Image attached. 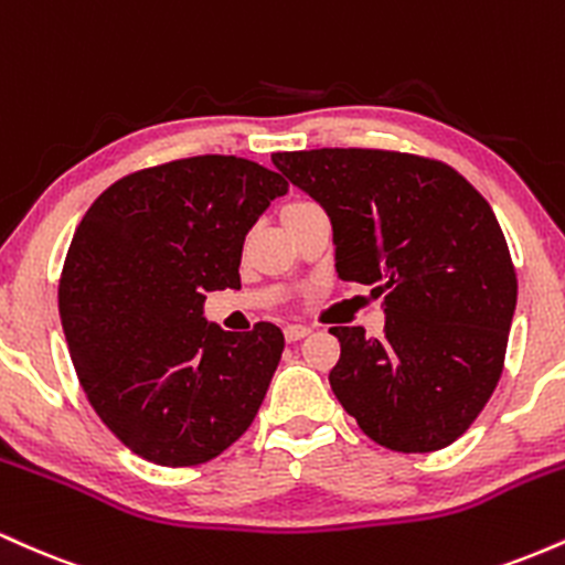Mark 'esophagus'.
I'll return each instance as SVG.
<instances>
[{"mask_svg":"<svg viewBox=\"0 0 565 565\" xmlns=\"http://www.w3.org/2000/svg\"><path fill=\"white\" fill-rule=\"evenodd\" d=\"M310 329L302 327V323H289L287 329H284V337H287V342H297L302 340V337H308Z\"/></svg>","mask_w":565,"mask_h":565,"instance_id":"1","label":"esophagus"}]
</instances>
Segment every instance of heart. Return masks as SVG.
Masks as SVG:
<instances>
[{"label":"heart","instance_id":"heart-1","mask_svg":"<svg viewBox=\"0 0 565 565\" xmlns=\"http://www.w3.org/2000/svg\"><path fill=\"white\" fill-rule=\"evenodd\" d=\"M308 204H310V201H295V204H289L287 210H297V206H308Z\"/></svg>","mask_w":565,"mask_h":565}]
</instances>
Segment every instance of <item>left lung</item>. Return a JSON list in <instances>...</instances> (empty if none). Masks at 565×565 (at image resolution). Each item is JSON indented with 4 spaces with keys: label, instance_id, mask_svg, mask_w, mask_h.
Returning <instances> with one entry per match:
<instances>
[{
    "label": "left lung",
    "instance_id": "obj_1",
    "mask_svg": "<svg viewBox=\"0 0 565 565\" xmlns=\"http://www.w3.org/2000/svg\"><path fill=\"white\" fill-rule=\"evenodd\" d=\"M332 223L342 281L382 295L385 334L332 327L329 385L369 438L436 451L468 430L494 393L518 281L489 201L449 164L369 148L274 153Z\"/></svg>",
    "mask_w": 565,
    "mask_h": 565
}]
</instances>
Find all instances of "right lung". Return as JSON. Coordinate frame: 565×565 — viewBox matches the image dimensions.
<instances>
[{
    "label": "right lung",
    "mask_w": 565,
    "mask_h": 565,
    "mask_svg": "<svg viewBox=\"0 0 565 565\" xmlns=\"http://www.w3.org/2000/svg\"><path fill=\"white\" fill-rule=\"evenodd\" d=\"M281 174L196 157L127 174L82 217L57 308L89 404L129 451L164 468L217 457L255 419L284 334L206 321V291L238 289L246 233Z\"/></svg>",
    "instance_id": "right-lung-1"
}]
</instances>
